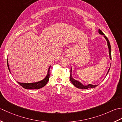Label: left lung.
Instances as JSON below:
<instances>
[{
	"label": "left lung",
	"instance_id": "left-lung-1",
	"mask_svg": "<svg viewBox=\"0 0 122 122\" xmlns=\"http://www.w3.org/2000/svg\"><path fill=\"white\" fill-rule=\"evenodd\" d=\"M98 33H100V35H102L104 36V37L105 38V39H106V40L107 41V46H108V52H109V55H110V58L111 60L112 59V56H111V45H110V41L108 40V39H107V36H105V35L104 33H103V32L101 31L100 29H98ZM110 69H108L107 73H107H108V72H109L110 70ZM71 73H70V80L71 82H72V83L77 88H79V89H87L88 88H93V87H97L98 85H92V84H88L87 85H83L81 82L77 81V80H76L75 79H74L73 77H72V74H71V72H72V68L71 69Z\"/></svg>",
	"mask_w": 122,
	"mask_h": 122
}]
</instances>
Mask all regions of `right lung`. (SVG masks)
<instances>
[{
	"label": "right lung",
	"instance_id": "obj_1",
	"mask_svg": "<svg viewBox=\"0 0 122 122\" xmlns=\"http://www.w3.org/2000/svg\"><path fill=\"white\" fill-rule=\"evenodd\" d=\"M7 66H8V69H9V71L10 72V70L9 68L8 61V59H7ZM50 69V66L48 69V73H47V74H46V77L44 79L41 80V81H40L37 82L30 83H20L19 82H17L18 83H19L22 87L25 88V89L33 90V89H40V88H42V87L45 86L49 81V77H50V73H49ZM10 73H11V72H10Z\"/></svg>",
	"mask_w": 122,
	"mask_h": 122
}]
</instances>
